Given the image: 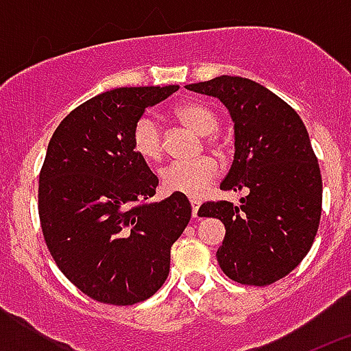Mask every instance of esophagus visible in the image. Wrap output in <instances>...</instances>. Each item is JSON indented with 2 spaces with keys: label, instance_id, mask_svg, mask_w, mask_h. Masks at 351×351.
Wrapping results in <instances>:
<instances>
[{
  "label": "esophagus",
  "instance_id": "obj_1",
  "mask_svg": "<svg viewBox=\"0 0 351 351\" xmlns=\"http://www.w3.org/2000/svg\"><path fill=\"white\" fill-rule=\"evenodd\" d=\"M190 204H191V214H193V218H197V213H198V207H200V202H198V200H195V198H191Z\"/></svg>",
  "mask_w": 351,
  "mask_h": 351
}]
</instances>
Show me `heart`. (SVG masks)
I'll return each mask as SVG.
<instances>
[{
	"label": "heart",
	"instance_id": "b5f03b06",
	"mask_svg": "<svg viewBox=\"0 0 351 351\" xmlns=\"http://www.w3.org/2000/svg\"><path fill=\"white\" fill-rule=\"evenodd\" d=\"M173 116L200 135H210L219 125L216 112L202 101H182L173 108ZM132 144L135 153L145 161H158L163 156V133L154 114L147 112L138 117L133 126ZM218 176V161L210 156H202L191 161H173L167 165L161 170V182L172 193L200 198Z\"/></svg>",
	"mask_w": 351,
	"mask_h": 351
}]
</instances>
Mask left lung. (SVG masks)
I'll return each instance as SVG.
<instances>
[{
  "label": "left lung",
  "instance_id": "obj_1",
  "mask_svg": "<svg viewBox=\"0 0 351 351\" xmlns=\"http://www.w3.org/2000/svg\"><path fill=\"white\" fill-rule=\"evenodd\" d=\"M186 89L218 98L234 121L235 153L225 191H246L241 207L204 204L225 239L219 267L241 285L265 287L290 274L311 250L322 214V176L299 114L262 84L221 75Z\"/></svg>",
  "mask_w": 351,
  "mask_h": 351
}]
</instances>
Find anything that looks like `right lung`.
<instances>
[{"instance_id": "right-lung-1", "label": "right lung", "mask_w": 351, "mask_h": 351, "mask_svg": "<svg viewBox=\"0 0 351 351\" xmlns=\"http://www.w3.org/2000/svg\"><path fill=\"white\" fill-rule=\"evenodd\" d=\"M178 89L101 93L71 110L49 142L38 186L43 237L61 272L98 302L132 306L154 295L191 218L182 193L147 202L158 178L132 144L145 108Z\"/></svg>"}]
</instances>
